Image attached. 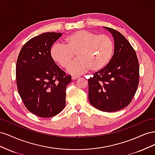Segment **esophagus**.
Here are the masks:
<instances>
[{"label": "esophagus", "mask_w": 155, "mask_h": 155, "mask_svg": "<svg viewBox=\"0 0 155 155\" xmlns=\"http://www.w3.org/2000/svg\"><path fill=\"white\" fill-rule=\"evenodd\" d=\"M80 77H79V76H72V80H75V79H78V78H79Z\"/></svg>", "instance_id": "obj_1"}]
</instances>
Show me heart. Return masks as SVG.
Instances as JSON below:
<instances>
[{
	"label": "heart",
	"instance_id": "1",
	"mask_svg": "<svg viewBox=\"0 0 155 155\" xmlns=\"http://www.w3.org/2000/svg\"><path fill=\"white\" fill-rule=\"evenodd\" d=\"M64 43L51 46L50 56L59 66L67 68L76 53L78 59L68 68V72L72 75L84 74L89 69L92 72L104 69L110 62L114 51L113 42L109 36L84 30L68 35Z\"/></svg>",
	"mask_w": 155,
	"mask_h": 155
}]
</instances>
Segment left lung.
Returning <instances> with one entry per match:
<instances>
[{
  "label": "left lung",
  "instance_id": "obj_1",
  "mask_svg": "<svg viewBox=\"0 0 155 155\" xmlns=\"http://www.w3.org/2000/svg\"><path fill=\"white\" fill-rule=\"evenodd\" d=\"M114 41V54L110 62L88 79V100L96 109L115 112L132 101L139 82L137 54L125 37L118 31L104 27Z\"/></svg>",
  "mask_w": 155,
  "mask_h": 155
}]
</instances>
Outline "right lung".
Returning a JSON list of instances; mask_svg holds the SVG:
<instances>
[{
  "mask_svg": "<svg viewBox=\"0 0 155 155\" xmlns=\"http://www.w3.org/2000/svg\"><path fill=\"white\" fill-rule=\"evenodd\" d=\"M61 33L47 32L33 37L22 46L16 65L18 94L26 109L41 118L59 114L66 105V88L71 76L50 56Z\"/></svg>",
  "mask_w": 155,
  "mask_h": 155,
  "instance_id": "add662e5",
  "label": "right lung"
}]
</instances>
